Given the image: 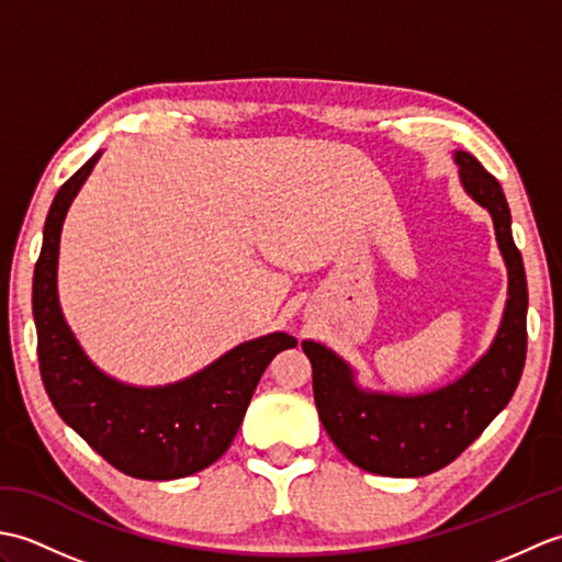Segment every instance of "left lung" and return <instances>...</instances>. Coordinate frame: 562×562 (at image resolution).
<instances>
[{
    "mask_svg": "<svg viewBox=\"0 0 562 562\" xmlns=\"http://www.w3.org/2000/svg\"><path fill=\"white\" fill-rule=\"evenodd\" d=\"M461 183L493 214L509 272V300L497 336L469 374L423 396H384L355 386L350 367L321 342L304 340L314 401L328 437L355 465L393 479L435 473L469 449L509 403L527 360V274L512 238V217L497 178L469 151H457Z\"/></svg>",
    "mask_w": 562,
    "mask_h": 562,
    "instance_id": "left-lung-1",
    "label": "left lung"
}]
</instances>
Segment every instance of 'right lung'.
<instances>
[{
	"mask_svg": "<svg viewBox=\"0 0 562 562\" xmlns=\"http://www.w3.org/2000/svg\"><path fill=\"white\" fill-rule=\"evenodd\" d=\"M99 154L57 190L33 274L41 379L57 415L115 465L142 481H173L207 469L229 449L272 357L294 348L288 333L238 345L195 376L161 389L117 384L89 362L57 302V250L65 214Z\"/></svg>",
	"mask_w": 562,
	"mask_h": 562,
	"instance_id": "right-lung-1",
	"label": "right lung"
}]
</instances>
